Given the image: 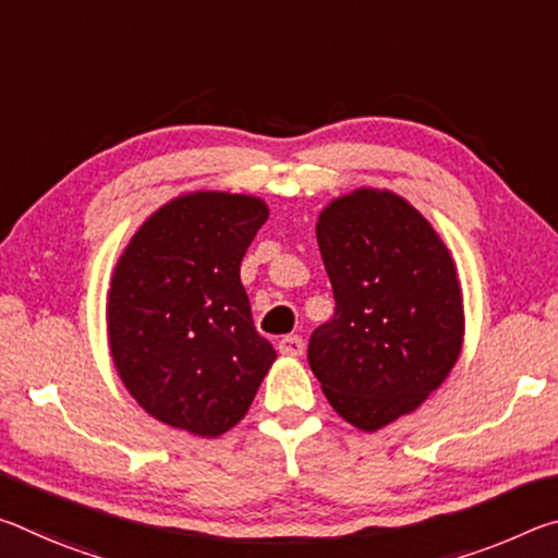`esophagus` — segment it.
<instances>
[{"label": "esophagus", "instance_id": "obj_1", "mask_svg": "<svg viewBox=\"0 0 558 558\" xmlns=\"http://www.w3.org/2000/svg\"><path fill=\"white\" fill-rule=\"evenodd\" d=\"M278 349H280V354H286V356H300L302 352H305V342H302V337H298V335H286L278 342Z\"/></svg>", "mask_w": 558, "mask_h": 558}]
</instances>
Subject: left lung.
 Here are the masks:
<instances>
[{
  "instance_id": "1",
  "label": "left lung",
  "mask_w": 558,
  "mask_h": 558,
  "mask_svg": "<svg viewBox=\"0 0 558 558\" xmlns=\"http://www.w3.org/2000/svg\"><path fill=\"white\" fill-rule=\"evenodd\" d=\"M317 243L335 315L310 335V369L342 418L384 428L418 409L458 362L456 266L409 202L374 189L329 204Z\"/></svg>"
}]
</instances>
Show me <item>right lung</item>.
Returning a JSON list of instances; mask_svg holds the SVG:
<instances>
[{"instance_id": "add662e5", "label": "right lung", "mask_w": 558, "mask_h": 558, "mask_svg": "<svg viewBox=\"0 0 558 558\" xmlns=\"http://www.w3.org/2000/svg\"><path fill=\"white\" fill-rule=\"evenodd\" d=\"M266 219L256 196H179L118 260L108 295L112 362L135 401L167 426L221 436L276 359L241 282V260Z\"/></svg>"}]
</instances>
